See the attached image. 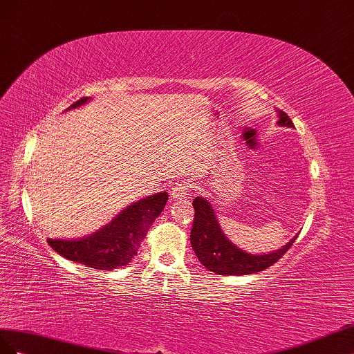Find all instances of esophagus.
Here are the masks:
<instances>
[{
	"instance_id": "34e87169",
	"label": "esophagus",
	"mask_w": 354,
	"mask_h": 354,
	"mask_svg": "<svg viewBox=\"0 0 354 354\" xmlns=\"http://www.w3.org/2000/svg\"><path fill=\"white\" fill-rule=\"evenodd\" d=\"M188 193H189V185L187 183H178L174 188H171L170 197L174 200L184 198V197L188 196Z\"/></svg>"
}]
</instances>
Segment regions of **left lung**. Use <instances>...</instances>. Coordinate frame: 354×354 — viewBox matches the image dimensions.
<instances>
[{"label": "left lung", "instance_id": "1", "mask_svg": "<svg viewBox=\"0 0 354 354\" xmlns=\"http://www.w3.org/2000/svg\"><path fill=\"white\" fill-rule=\"evenodd\" d=\"M277 124L294 127V123L285 111H279ZM193 206L196 214L189 236L191 246L201 264L209 271H214L221 276L254 274V272L266 270L283 257L298 237L295 236L283 248L271 252V254L252 255L231 243L227 236L222 233L215 210L205 197H196L193 200Z\"/></svg>", "mask_w": 354, "mask_h": 354}]
</instances>
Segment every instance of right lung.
I'll return each instance as SVG.
<instances>
[{
  "instance_id": "add662e5",
  "label": "right lung",
  "mask_w": 354,
  "mask_h": 354,
  "mask_svg": "<svg viewBox=\"0 0 354 354\" xmlns=\"http://www.w3.org/2000/svg\"><path fill=\"white\" fill-rule=\"evenodd\" d=\"M88 97L78 99L68 109L86 104ZM167 193H157L126 207L108 225L77 240L47 239V243L64 258L95 270H114L129 264L138 254L140 241L149 227L163 212Z\"/></svg>"
}]
</instances>
